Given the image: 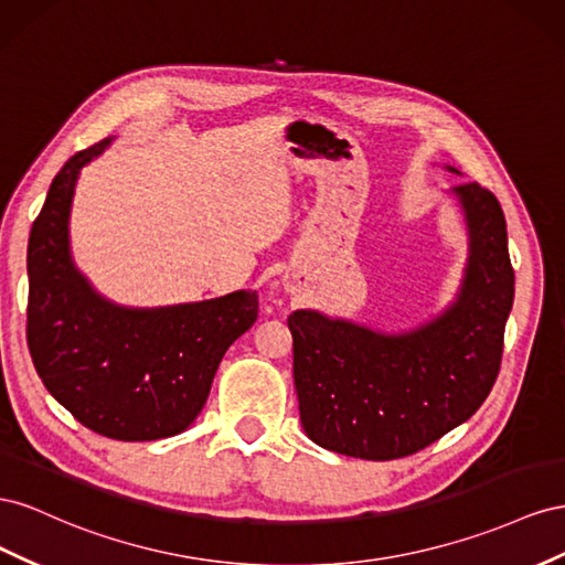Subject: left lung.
<instances>
[{"label":"left lung","mask_w":565,"mask_h":565,"mask_svg":"<svg viewBox=\"0 0 565 565\" xmlns=\"http://www.w3.org/2000/svg\"><path fill=\"white\" fill-rule=\"evenodd\" d=\"M455 191L471 257L452 310L405 335L308 310L288 317L300 422L331 452L372 461L416 455L471 418L492 391L513 305L507 220L478 182Z\"/></svg>","instance_id":"1"}]
</instances>
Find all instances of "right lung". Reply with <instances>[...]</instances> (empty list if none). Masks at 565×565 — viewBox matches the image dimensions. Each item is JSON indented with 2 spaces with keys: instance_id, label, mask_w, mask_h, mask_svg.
Instances as JSON below:
<instances>
[{
  "instance_id": "right-lung-1",
  "label": "right lung",
  "mask_w": 565,
  "mask_h": 565,
  "mask_svg": "<svg viewBox=\"0 0 565 565\" xmlns=\"http://www.w3.org/2000/svg\"><path fill=\"white\" fill-rule=\"evenodd\" d=\"M110 139L58 170L28 241V348L42 383L85 428L113 440H160L203 409L224 352L257 319L238 291L166 310H122L71 265L68 213L77 172Z\"/></svg>"
}]
</instances>
